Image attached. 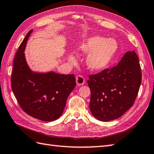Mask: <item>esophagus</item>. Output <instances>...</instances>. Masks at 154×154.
Returning <instances> with one entry per match:
<instances>
[{
  "label": "esophagus",
  "mask_w": 154,
  "mask_h": 154,
  "mask_svg": "<svg viewBox=\"0 0 154 154\" xmlns=\"http://www.w3.org/2000/svg\"><path fill=\"white\" fill-rule=\"evenodd\" d=\"M85 79L84 77H83L82 75H78V76L76 77V83L77 85H83L85 83Z\"/></svg>",
  "instance_id": "esophagus-1"
}]
</instances>
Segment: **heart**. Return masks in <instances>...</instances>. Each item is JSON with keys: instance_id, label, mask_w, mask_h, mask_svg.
I'll return each instance as SVG.
<instances>
[{"instance_id": "heart-1", "label": "heart", "mask_w": 154, "mask_h": 154, "mask_svg": "<svg viewBox=\"0 0 154 154\" xmlns=\"http://www.w3.org/2000/svg\"><path fill=\"white\" fill-rule=\"evenodd\" d=\"M118 49L117 42L114 39H106L95 35L81 44L79 46L81 52L88 54L86 63L92 71H100L106 68L112 61ZM69 60L74 61L73 55H69Z\"/></svg>"}]
</instances>
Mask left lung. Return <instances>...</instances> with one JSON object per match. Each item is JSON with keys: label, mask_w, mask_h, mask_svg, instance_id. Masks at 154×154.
Here are the masks:
<instances>
[{"label": "left lung", "mask_w": 154, "mask_h": 154, "mask_svg": "<svg viewBox=\"0 0 154 154\" xmlns=\"http://www.w3.org/2000/svg\"><path fill=\"white\" fill-rule=\"evenodd\" d=\"M89 109L100 121L115 120L131 107L142 82L141 68L134 51H127L116 66L90 75Z\"/></svg>", "instance_id": "1"}]
</instances>
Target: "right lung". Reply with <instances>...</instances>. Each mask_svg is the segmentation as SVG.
<instances>
[{"label":"right lung","instance_id":"add662e5","mask_svg":"<svg viewBox=\"0 0 154 154\" xmlns=\"http://www.w3.org/2000/svg\"><path fill=\"white\" fill-rule=\"evenodd\" d=\"M33 30L29 31L15 55L11 87L22 110L42 121H54L63 114L67 98L76 85L73 74L32 71L24 51Z\"/></svg>","mask_w":154,"mask_h":154}]
</instances>
